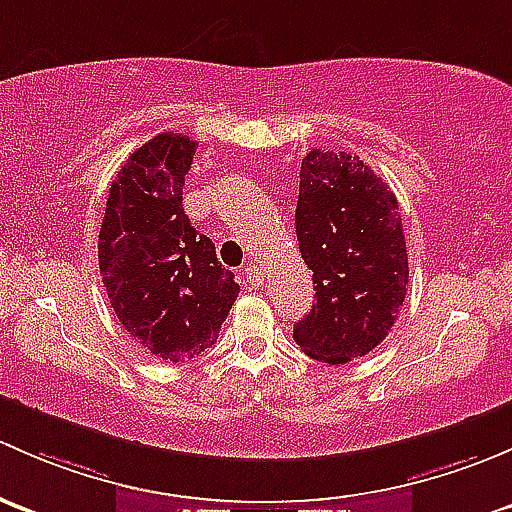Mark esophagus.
Returning <instances> with one entry per match:
<instances>
[{"label":"esophagus","instance_id":"esophagus-1","mask_svg":"<svg viewBox=\"0 0 512 512\" xmlns=\"http://www.w3.org/2000/svg\"><path fill=\"white\" fill-rule=\"evenodd\" d=\"M241 273H244L246 281H249V283H261L263 281V268L258 266L256 261L244 263V266H241Z\"/></svg>","mask_w":512,"mask_h":512}]
</instances>
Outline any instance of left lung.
I'll use <instances>...</instances> for the list:
<instances>
[{"label": "left lung", "instance_id": "8db88e82", "mask_svg": "<svg viewBox=\"0 0 512 512\" xmlns=\"http://www.w3.org/2000/svg\"><path fill=\"white\" fill-rule=\"evenodd\" d=\"M295 234L315 303L293 325L313 360L345 365L392 330L409 286L407 239L392 189L350 152L310 150L300 165Z\"/></svg>", "mask_w": 512, "mask_h": 512}]
</instances>
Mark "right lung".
Masks as SVG:
<instances>
[{
  "mask_svg": "<svg viewBox=\"0 0 512 512\" xmlns=\"http://www.w3.org/2000/svg\"><path fill=\"white\" fill-rule=\"evenodd\" d=\"M197 142L160 133L138 147L110 184L98 263L115 315L150 355L184 362L214 345L239 283L212 239L197 234L182 187Z\"/></svg>",
  "mask_w": 512,
  "mask_h": 512,
  "instance_id": "add662e5",
  "label": "right lung"
}]
</instances>
